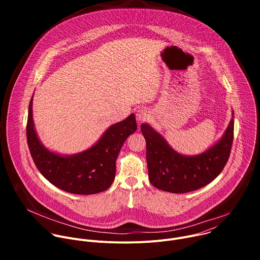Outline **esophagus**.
Returning a JSON list of instances; mask_svg holds the SVG:
<instances>
[{
  "mask_svg": "<svg viewBox=\"0 0 260 260\" xmlns=\"http://www.w3.org/2000/svg\"><path fill=\"white\" fill-rule=\"evenodd\" d=\"M150 116V112L147 109H140L137 111L136 114V118L138 122H143L145 120H147Z\"/></svg>",
  "mask_w": 260,
  "mask_h": 260,
  "instance_id": "34e87169",
  "label": "esophagus"
}]
</instances>
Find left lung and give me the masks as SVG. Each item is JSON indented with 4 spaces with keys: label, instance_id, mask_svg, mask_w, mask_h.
<instances>
[{
    "label": "left lung",
    "instance_id": "1",
    "mask_svg": "<svg viewBox=\"0 0 260 260\" xmlns=\"http://www.w3.org/2000/svg\"><path fill=\"white\" fill-rule=\"evenodd\" d=\"M223 136L206 151L197 155H183L170 146L167 140L150 124L142 123L146 140L148 177L154 187L185 193L200 189L212 182L225 167L234 139V111Z\"/></svg>",
    "mask_w": 260,
    "mask_h": 260
}]
</instances>
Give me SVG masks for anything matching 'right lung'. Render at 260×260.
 Listing matches in <instances>:
<instances>
[{"mask_svg":"<svg viewBox=\"0 0 260 260\" xmlns=\"http://www.w3.org/2000/svg\"><path fill=\"white\" fill-rule=\"evenodd\" d=\"M137 131L135 114L111 125L88 149L71 155L50 151L41 143L32 120V96L28 106L26 139L40 173L57 188L75 194H94L108 189L116 173V159L128 136Z\"/></svg>","mask_w":260,"mask_h":260,"instance_id":"obj_1","label":"right lung"}]
</instances>
